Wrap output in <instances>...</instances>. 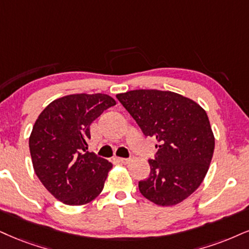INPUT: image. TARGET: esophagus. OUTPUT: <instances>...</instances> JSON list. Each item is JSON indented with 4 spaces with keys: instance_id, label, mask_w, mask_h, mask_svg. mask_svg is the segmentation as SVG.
Instances as JSON below:
<instances>
[{
    "instance_id": "esophagus-1",
    "label": "esophagus",
    "mask_w": 249,
    "mask_h": 249,
    "mask_svg": "<svg viewBox=\"0 0 249 249\" xmlns=\"http://www.w3.org/2000/svg\"><path fill=\"white\" fill-rule=\"evenodd\" d=\"M114 160L119 162H128L129 161V158H122V157H115Z\"/></svg>"
}]
</instances>
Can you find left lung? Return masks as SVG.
<instances>
[{
  "label": "left lung",
  "mask_w": 249,
  "mask_h": 249,
  "mask_svg": "<svg viewBox=\"0 0 249 249\" xmlns=\"http://www.w3.org/2000/svg\"><path fill=\"white\" fill-rule=\"evenodd\" d=\"M116 98L142 133L158 142L149 178L139 182L141 194L162 207L182 202L201 185L213 159L214 137L205 110L171 91L133 90Z\"/></svg>",
  "instance_id": "obj_1"
}]
</instances>
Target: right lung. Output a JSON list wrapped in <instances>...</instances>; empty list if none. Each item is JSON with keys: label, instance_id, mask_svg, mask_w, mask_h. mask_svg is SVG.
<instances>
[{"label": "right lung", "instance_id": "right-lung-1", "mask_svg": "<svg viewBox=\"0 0 249 249\" xmlns=\"http://www.w3.org/2000/svg\"><path fill=\"white\" fill-rule=\"evenodd\" d=\"M103 93L70 94L54 100L36 119L29 145L33 168L45 188L68 205L100 194L112 164L88 152L90 124L115 105Z\"/></svg>", "mask_w": 249, "mask_h": 249}]
</instances>
